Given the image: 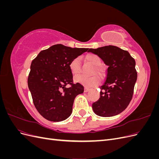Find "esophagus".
<instances>
[{
    "instance_id": "esophagus-1",
    "label": "esophagus",
    "mask_w": 159,
    "mask_h": 159,
    "mask_svg": "<svg viewBox=\"0 0 159 159\" xmlns=\"http://www.w3.org/2000/svg\"><path fill=\"white\" fill-rule=\"evenodd\" d=\"M90 90V89L89 88H84V92H88V91Z\"/></svg>"
}]
</instances>
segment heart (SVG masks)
Masks as SVG:
<instances>
[{
    "label": "heart",
    "instance_id": "b5f03b06",
    "mask_svg": "<svg viewBox=\"0 0 159 159\" xmlns=\"http://www.w3.org/2000/svg\"><path fill=\"white\" fill-rule=\"evenodd\" d=\"M85 60L92 66H95L94 70L92 71V74H96L99 76L102 77L103 75V70L99 67L102 63L100 57L94 54H88L85 57ZM69 68L71 73L74 75H76L80 73V58L79 57H75L72 60L69 64ZM74 81L76 83H79L81 85H84L87 87H92L95 86L99 82V78L98 75H93L87 78L83 75H77L74 78Z\"/></svg>",
    "mask_w": 159,
    "mask_h": 159
}]
</instances>
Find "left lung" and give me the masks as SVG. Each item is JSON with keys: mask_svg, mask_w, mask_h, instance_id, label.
Here are the masks:
<instances>
[{"mask_svg": "<svg viewBox=\"0 0 159 159\" xmlns=\"http://www.w3.org/2000/svg\"><path fill=\"white\" fill-rule=\"evenodd\" d=\"M89 52L98 55L108 66L100 98L92 104L94 113L101 117H112L127 108L133 98L137 79L135 61L129 53L115 46H105Z\"/></svg>", "mask_w": 159, "mask_h": 159, "instance_id": "8db88e82", "label": "left lung"}]
</instances>
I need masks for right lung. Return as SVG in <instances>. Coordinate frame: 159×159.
I'll list each match as a JSON object with an SVG mask.
<instances>
[{
    "label": "right lung",
    "mask_w": 159,
    "mask_h": 159,
    "mask_svg": "<svg viewBox=\"0 0 159 159\" xmlns=\"http://www.w3.org/2000/svg\"><path fill=\"white\" fill-rule=\"evenodd\" d=\"M88 49L56 44L41 51L32 60L28 88L38 111L48 121L58 122L68 118L75 97L84 93L82 85L73 84L69 64ZM68 84L70 88H66Z\"/></svg>",
    "instance_id": "right-lung-1"
}]
</instances>
